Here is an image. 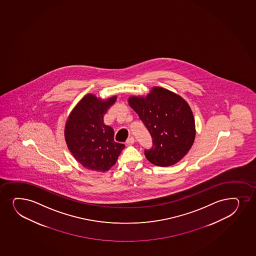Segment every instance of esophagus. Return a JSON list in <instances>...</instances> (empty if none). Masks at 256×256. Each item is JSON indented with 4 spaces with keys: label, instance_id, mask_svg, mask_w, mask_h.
<instances>
[{
    "label": "esophagus",
    "instance_id": "obj_1",
    "mask_svg": "<svg viewBox=\"0 0 256 256\" xmlns=\"http://www.w3.org/2000/svg\"><path fill=\"white\" fill-rule=\"evenodd\" d=\"M135 142V139L133 136H130L129 138L126 140V144H129V145H132V144H134Z\"/></svg>",
    "mask_w": 256,
    "mask_h": 256
}]
</instances>
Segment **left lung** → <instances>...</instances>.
<instances>
[{
	"label": "left lung",
	"instance_id": "left-lung-1",
	"mask_svg": "<svg viewBox=\"0 0 256 256\" xmlns=\"http://www.w3.org/2000/svg\"><path fill=\"white\" fill-rule=\"evenodd\" d=\"M129 104L152 138V147L144 150L148 162L158 166H169L188 153L196 136L194 120L182 97L154 87L146 98L130 97Z\"/></svg>",
	"mask_w": 256,
	"mask_h": 256
}]
</instances>
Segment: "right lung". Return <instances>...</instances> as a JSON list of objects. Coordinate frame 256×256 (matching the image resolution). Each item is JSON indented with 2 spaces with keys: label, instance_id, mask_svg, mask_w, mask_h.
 <instances>
[{
  "label": "right lung",
  "instance_id": "obj_1",
  "mask_svg": "<svg viewBox=\"0 0 256 256\" xmlns=\"http://www.w3.org/2000/svg\"><path fill=\"white\" fill-rule=\"evenodd\" d=\"M116 98L104 102L93 94L86 96L74 109L66 124L68 148L75 159L90 170H109L124 148V144L114 142L112 127L103 124V116Z\"/></svg>",
  "mask_w": 256,
  "mask_h": 256
}]
</instances>
